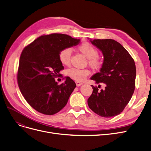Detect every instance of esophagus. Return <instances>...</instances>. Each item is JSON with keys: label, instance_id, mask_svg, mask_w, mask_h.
I'll use <instances>...</instances> for the list:
<instances>
[{"label": "esophagus", "instance_id": "esophagus-1", "mask_svg": "<svg viewBox=\"0 0 151 151\" xmlns=\"http://www.w3.org/2000/svg\"><path fill=\"white\" fill-rule=\"evenodd\" d=\"M76 86H77V87H79V86H81V85H82V83H81V82H76Z\"/></svg>", "mask_w": 151, "mask_h": 151}]
</instances>
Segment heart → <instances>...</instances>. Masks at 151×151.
Segmentation results:
<instances>
[{
  "label": "heart",
  "mask_w": 151,
  "mask_h": 151,
  "mask_svg": "<svg viewBox=\"0 0 151 151\" xmlns=\"http://www.w3.org/2000/svg\"><path fill=\"white\" fill-rule=\"evenodd\" d=\"M78 49L88 58L89 65L93 69H99L102 64L101 58L99 56V52L96 48L88 42H84L81 44ZM72 50L70 47H65L60 51L59 59L62 64L68 65L70 63ZM90 71L87 69H79L70 68L66 70L67 74L72 79L77 82H82L89 75Z\"/></svg>",
  "instance_id": "b5f03b06"
}]
</instances>
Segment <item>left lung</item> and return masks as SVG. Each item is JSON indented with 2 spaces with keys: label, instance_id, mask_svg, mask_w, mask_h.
<instances>
[{
  "label": "left lung",
  "instance_id": "left-lung-1",
  "mask_svg": "<svg viewBox=\"0 0 151 151\" xmlns=\"http://www.w3.org/2000/svg\"><path fill=\"white\" fill-rule=\"evenodd\" d=\"M103 53L100 71L90 79L105 84L104 90L92 86L88 99L89 108L99 116L113 117L121 113L131 100L135 89L136 65L129 53L118 42L111 39L90 40Z\"/></svg>",
  "mask_w": 151,
  "mask_h": 151
}]
</instances>
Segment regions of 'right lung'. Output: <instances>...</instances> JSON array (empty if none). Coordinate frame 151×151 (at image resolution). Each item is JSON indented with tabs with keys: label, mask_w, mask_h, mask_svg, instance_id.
Instances as JSON below:
<instances>
[{
	"label": "right lung",
	"mask_w": 151,
	"mask_h": 151,
	"mask_svg": "<svg viewBox=\"0 0 151 151\" xmlns=\"http://www.w3.org/2000/svg\"><path fill=\"white\" fill-rule=\"evenodd\" d=\"M80 40L68 35L41 36L22 52L17 73L20 92L35 110L47 115L56 114L67 104L76 84L69 77L61 83L55 78L64 67L59 53L65 47L76 46Z\"/></svg>",
	"instance_id": "right-lung-1"
}]
</instances>
